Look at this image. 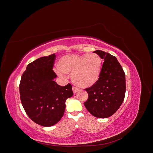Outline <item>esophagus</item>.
Segmentation results:
<instances>
[{
    "label": "esophagus",
    "mask_w": 153,
    "mask_h": 153,
    "mask_svg": "<svg viewBox=\"0 0 153 153\" xmlns=\"http://www.w3.org/2000/svg\"><path fill=\"white\" fill-rule=\"evenodd\" d=\"M80 89H79V88H78V87H75V86H73V92L74 93H76V92L79 91Z\"/></svg>",
    "instance_id": "34e87169"
}]
</instances>
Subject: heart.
<instances>
[{"label": "heart", "instance_id": "heart-1", "mask_svg": "<svg viewBox=\"0 0 153 153\" xmlns=\"http://www.w3.org/2000/svg\"><path fill=\"white\" fill-rule=\"evenodd\" d=\"M102 59L95 53L69 54L59 59V70L62 73H72L73 82L82 87L93 85L100 76Z\"/></svg>", "mask_w": 153, "mask_h": 153}]
</instances>
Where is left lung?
I'll use <instances>...</instances> for the list:
<instances>
[{
	"instance_id": "1",
	"label": "left lung",
	"mask_w": 153,
	"mask_h": 153,
	"mask_svg": "<svg viewBox=\"0 0 153 153\" xmlns=\"http://www.w3.org/2000/svg\"><path fill=\"white\" fill-rule=\"evenodd\" d=\"M94 53L104 62L98 80L85 89L89 97L84 105L93 116L106 118L116 112L123 102L126 92L125 73L115 56L99 50Z\"/></svg>"
}]
</instances>
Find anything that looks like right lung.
I'll use <instances>...</instances> for the list:
<instances>
[{
    "mask_svg": "<svg viewBox=\"0 0 153 153\" xmlns=\"http://www.w3.org/2000/svg\"><path fill=\"white\" fill-rule=\"evenodd\" d=\"M55 58L53 53L29 64L20 82L23 107L32 121L43 126H52L61 120L66 100L73 95L69 83L61 86L53 80Z\"/></svg>",
    "mask_w": 153,
    "mask_h": 153,
    "instance_id": "1",
    "label": "right lung"
}]
</instances>
